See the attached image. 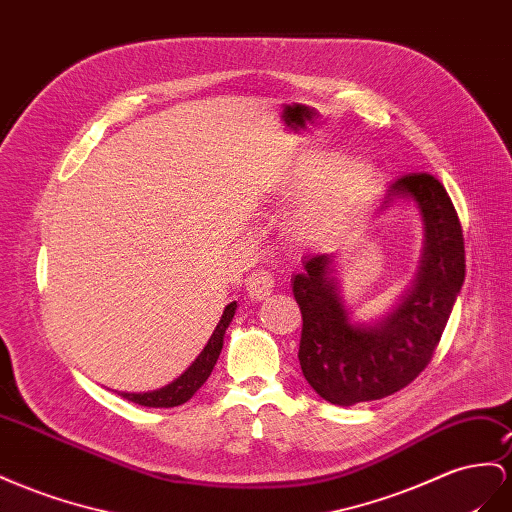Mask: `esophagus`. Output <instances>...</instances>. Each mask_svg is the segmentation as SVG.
<instances>
[{
	"mask_svg": "<svg viewBox=\"0 0 512 512\" xmlns=\"http://www.w3.org/2000/svg\"><path fill=\"white\" fill-rule=\"evenodd\" d=\"M273 290V275L267 269H254L247 275V293L252 299H265Z\"/></svg>",
	"mask_w": 512,
	"mask_h": 512,
	"instance_id": "1",
	"label": "esophagus"
}]
</instances>
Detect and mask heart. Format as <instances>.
<instances>
[{"label": "heart", "instance_id": "obj_1", "mask_svg": "<svg viewBox=\"0 0 512 512\" xmlns=\"http://www.w3.org/2000/svg\"><path fill=\"white\" fill-rule=\"evenodd\" d=\"M375 178V165L368 161H353L340 172V176L329 185L323 196H319L303 209L301 224L310 230L334 224L344 211L351 209L375 185Z\"/></svg>", "mask_w": 512, "mask_h": 512}]
</instances>
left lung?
<instances>
[{"label":"left lung","instance_id":"1","mask_svg":"<svg viewBox=\"0 0 512 512\" xmlns=\"http://www.w3.org/2000/svg\"><path fill=\"white\" fill-rule=\"evenodd\" d=\"M407 196L418 204L426 228L416 286L377 327H355L338 299L334 256L303 258L293 278L301 310L299 364L312 390L331 405H355L400 392L431 364L465 280L463 228L437 178L407 172L394 178L381 209Z\"/></svg>","mask_w":512,"mask_h":512}]
</instances>
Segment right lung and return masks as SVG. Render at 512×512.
I'll list each match as a JSON object with an SVG mask.
<instances>
[{
  "label": "right lung",
  "mask_w": 512,
  "mask_h": 512,
  "mask_svg": "<svg viewBox=\"0 0 512 512\" xmlns=\"http://www.w3.org/2000/svg\"><path fill=\"white\" fill-rule=\"evenodd\" d=\"M234 310H237V301L228 303L224 314H222V321L217 323L209 344H206L204 351L198 355L196 362H193L174 383L165 385V388L155 390V392H144V394L120 392V396L131 400V403L142 405V407H178V405L187 403V400L206 383V379L211 377L213 366L217 364V357H219V353H222L224 334L232 321Z\"/></svg>",
  "instance_id": "add662e5"
}]
</instances>
